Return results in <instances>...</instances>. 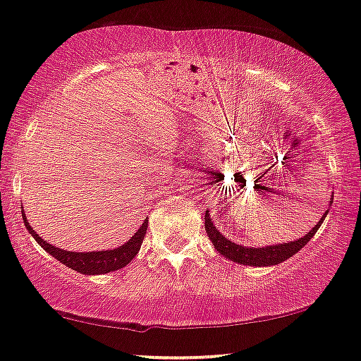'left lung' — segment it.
<instances>
[{
    "mask_svg": "<svg viewBox=\"0 0 361 361\" xmlns=\"http://www.w3.org/2000/svg\"><path fill=\"white\" fill-rule=\"evenodd\" d=\"M333 204V195L330 197V206ZM330 209L322 216V219L318 221V224L314 228H311L310 233H306L303 238L296 239V241H289L283 244H273V246H264V247H251V246H243V244H235L231 241L229 238H226L224 234L219 233L217 228L212 222L209 211L206 209V216H204V224H206V233L214 244L216 251L221 256H224L226 259H231L238 264L244 266H274L279 262L289 259L291 256H295L301 247H305L314 233L319 229L322 222L324 221Z\"/></svg>",
    "mask_w": 361,
    "mask_h": 361,
    "instance_id": "1",
    "label": "left lung"
}]
</instances>
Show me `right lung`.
<instances>
[{
  "mask_svg": "<svg viewBox=\"0 0 361 361\" xmlns=\"http://www.w3.org/2000/svg\"><path fill=\"white\" fill-rule=\"evenodd\" d=\"M21 214H23L26 229L30 231V234L37 239V243L48 252V255H51L55 259L60 261L61 264H65L66 268L87 276L105 274V273H110V271L126 268L128 262L139 255L142 241H144V235L147 233V226H149V221L145 219L144 224L139 228V231H137V233L133 234L126 244H122V246L115 249H106V251H92V252H77V251H66V249L51 246L50 243L44 241V239H42L37 233H35V229L31 228L30 222L26 221L23 207H21Z\"/></svg>",
  "mask_w": 361,
  "mask_h": 361,
  "instance_id": "add662e5",
  "label": "right lung"
}]
</instances>
